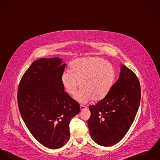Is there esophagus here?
Returning a JSON list of instances; mask_svg holds the SVG:
<instances>
[{
  "label": "esophagus",
  "mask_w": 160,
  "mask_h": 160,
  "mask_svg": "<svg viewBox=\"0 0 160 160\" xmlns=\"http://www.w3.org/2000/svg\"><path fill=\"white\" fill-rule=\"evenodd\" d=\"M80 110H83L84 109H86L87 108V107L85 106H83V105H80Z\"/></svg>",
  "instance_id": "34e87169"
}]
</instances>
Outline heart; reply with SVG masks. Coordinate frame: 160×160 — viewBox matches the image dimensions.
Returning a JSON list of instances; mask_svg holds the SVG:
<instances>
[{
  "label": "heart",
  "mask_w": 160,
  "mask_h": 160,
  "mask_svg": "<svg viewBox=\"0 0 160 160\" xmlns=\"http://www.w3.org/2000/svg\"><path fill=\"white\" fill-rule=\"evenodd\" d=\"M115 77L113 66L99 57L78 58L70 64V71L66 70L61 75V83L66 92L73 96L77 88L80 89L75 99L87 103L92 99H103L112 88Z\"/></svg>",
  "instance_id": "b5f03b06"
}]
</instances>
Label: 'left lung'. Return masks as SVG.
Segmentation results:
<instances>
[{"label":"left lung","instance_id":"left-lung-1","mask_svg":"<svg viewBox=\"0 0 160 160\" xmlns=\"http://www.w3.org/2000/svg\"><path fill=\"white\" fill-rule=\"evenodd\" d=\"M141 101V86L136 74L124 65L106 96L89 106V133L98 144L108 147L120 142L132 124Z\"/></svg>","mask_w":160,"mask_h":160}]
</instances>
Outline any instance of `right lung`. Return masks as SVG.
<instances>
[{
  "label": "right lung",
  "instance_id": "obj_1",
  "mask_svg": "<svg viewBox=\"0 0 160 160\" xmlns=\"http://www.w3.org/2000/svg\"><path fill=\"white\" fill-rule=\"evenodd\" d=\"M59 58L34 61L18 86V105L22 118L38 142L56 149L69 139V123L80 105L64 91L61 75L66 64Z\"/></svg>",
  "mask_w": 160,
  "mask_h": 160
}]
</instances>
